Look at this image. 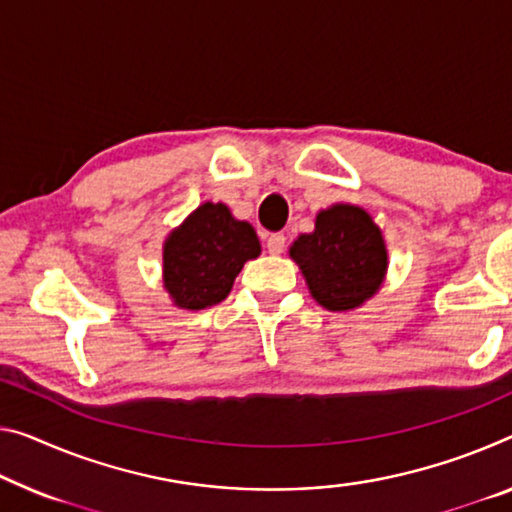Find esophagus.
I'll return each mask as SVG.
<instances>
[{
    "label": "esophagus",
    "mask_w": 512,
    "mask_h": 512,
    "mask_svg": "<svg viewBox=\"0 0 512 512\" xmlns=\"http://www.w3.org/2000/svg\"><path fill=\"white\" fill-rule=\"evenodd\" d=\"M283 249H286V238H283V233L267 235V251H270V254H283Z\"/></svg>",
    "instance_id": "esophagus-1"
}]
</instances>
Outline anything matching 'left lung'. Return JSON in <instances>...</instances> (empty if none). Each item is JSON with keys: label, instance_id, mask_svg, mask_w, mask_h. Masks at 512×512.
Listing matches in <instances>:
<instances>
[{"label": "left lung", "instance_id": "left-lung-1", "mask_svg": "<svg viewBox=\"0 0 512 512\" xmlns=\"http://www.w3.org/2000/svg\"><path fill=\"white\" fill-rule=\"evenodd\" d=\"M311 297L329 311H350L380 290L387 274V245L364 208L334 203L316 215L313 233L290 245Z\"/></svg>", "mask_w": 512, "mask_h": 512}]
</instances>
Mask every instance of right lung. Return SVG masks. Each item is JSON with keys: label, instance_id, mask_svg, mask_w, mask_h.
<instances>
[{"label": "right lung", "instance_id": "add662e5", "mask_svg": "<svg viewBox=\"0 0 512 512\" xmlns=\"http://www.w3.org/2000/svg\"><path fill=\"white\" fill-rule=\"evenodd\" d=\"M258 254L254 226L235 219L224 203L208 201L164 240V288L180 309L215 306L231 293L242 265Z\"/></svg>", "mask_w": 512, "mask_h": 512}]
</instances>
